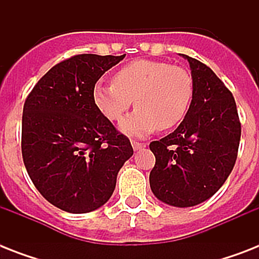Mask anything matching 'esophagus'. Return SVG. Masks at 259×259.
I'll list each match as a JSON object with an SVG mask.
<instances>
[{
	"label": "esophagus",
	"mask_w": 259,
	"mask_h": 259,
	"mask_svg": "<svg viewBox=\"0 0 259 259\" xmlns=\"http://www.w3.org/2000/svg\"><path fill=\"white\" fill-rule=\"evenodd\" d=\"M132 146H133L134 150H140L142 148H145L146 144H142V142H138V141H132Z\"/></svg>",
	"instance_id": "34e87169"
}]
</instances>
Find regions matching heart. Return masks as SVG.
I'll return each mask as SVG.
<instances>
[{
    "instance_id": "heart-1",
    "label": "heart",
    "mask_w": 259,
    "mask_h": 259,
    "mask_svg": "<svg viewBox=\"0 0 259 259\" xmlns=\"http://www.w3.org/2000/svg\"><path fill=\"white\" fill-rule=\"evenodd\" d=\"M113 80L94 86V105L103 117L118 121L134 101L136 111L119 123V129L129 136L142 137L179 125L192 101L191 75L165 62L134 60L121 67Z\"/></svg>"
}]
</instances>
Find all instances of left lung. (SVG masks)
Wrapping results in <instances>:
<instances>
[{
    "instance_id": "1",
    "label": "left lung",
    "mask_w": 259,
    "mask_h": 259,
    "mask_svg": "<svg viewBox=\"0 0 259 259\" xmlns=\"http://www.w3.org/2000/svg\"><path fill=\"white\" fill-rule=\"evenodd\" d=\"M189 63L193 94L184 119L173 133L150 142L156 157L150 189L173 207H192L215 195L237 160L241 122L233 94L209 67Z\"/></svg>"
}]
</instances>
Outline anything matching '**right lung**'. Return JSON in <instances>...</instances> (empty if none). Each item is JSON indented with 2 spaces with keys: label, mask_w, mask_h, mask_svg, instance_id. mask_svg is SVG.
Wrapping results in <instances>:
<instances>
[{
  "label": "right lung",
  "mask_w": 259,
  "mask_h": 259,
  "mask_svg": "<svg viewBox=\"0 0 259 259\" xmlns=\"http://www.w3.org/2000/svg\"><path fill=\"white\" fill-rule=\"evenodd\" d=\"M123 58L84 54L67 59L38 80L24 103V164L38 192L63 211L86 213L102 207L133 156L129 138L93 101L95 83Z\"/></svg>",
  "instance_id": "right-lung-1"
}]
</instances>
